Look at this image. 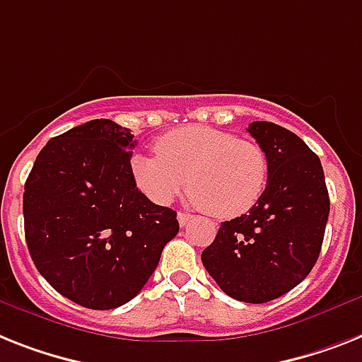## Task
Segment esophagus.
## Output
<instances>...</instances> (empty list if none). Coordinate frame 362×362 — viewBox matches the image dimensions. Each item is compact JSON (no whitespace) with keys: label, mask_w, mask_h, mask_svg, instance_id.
<instances>
[{"label":"esophagus","mask_w":362,"mask_h":362,"mask_svg":"<svg viewBox=\"0 0 362 362\" xmlns=\"http://www.w3.org/2000/svg\"><path fill=\"white\" fill-rule=\"evenodd\" d=\"M192 218L194 216L190 213H177V220H179V226H181V228H185V226H187V223L190 222Z\"/></svg>","instance_id":"esophagus-1"}]
</instances>
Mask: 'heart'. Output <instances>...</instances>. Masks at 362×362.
<instances>
[{"label": "heart", "instance_id": "1", "mask_svg": "<svg viewBox=\"0 0 362 362\" xmlns=\"http://www.w3.org/2000/svg\"><path fill=\"white\" fill-rule=\"evenodd\" d=\"M155 153L131 157L134 187L149 202L170 205L183 192L216 218L246 214L268 183V159L253 140L209 125H185L164 133Z\"/></svg>", "mask_w": 362, "mask_h": 362}]
</instances>
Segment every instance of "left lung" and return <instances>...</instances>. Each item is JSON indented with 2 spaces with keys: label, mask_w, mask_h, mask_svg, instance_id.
I'll return each instance as SVG.
<instances>
[{
  "label": "left lung",
  "mask_w": 362,
  "mask_h": 362,
  "mask_svg": "<svg viewBox=\"0 0 362 362\" xmlns=\"http://www.w3.org/2000/svg\"><path fill=\"white\" fill-rule=\"evenodd\" d=\"M268 159V183L250 213L223 222L202 253L209 276L246 303H267L300 285L320 255L329 194L318 155L292 131L252 122Z\"/></svg>",
  "instance_id": "left-lung-1"
}]
</instances>
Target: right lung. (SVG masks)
<instances>
[{"mask_svg": "<svg viewBox=\"0 0 362 362\" xmlns=\"http://www.w3.org/2000/svg\"><path fill=\"white\" fill-rule=\"evenodd\" d=\"M134 144L116 122H86L49 140L25 181L33 262L59 294L86 309L133 300L179 231L177 213L134 187Z\"/></svg>", "mask_w": 362, "mask_h": 362, "instance_id": "1", "label": "right lung"}]
</instances>
